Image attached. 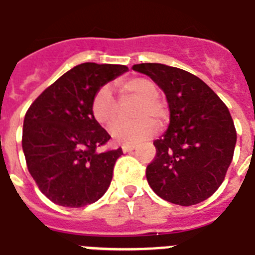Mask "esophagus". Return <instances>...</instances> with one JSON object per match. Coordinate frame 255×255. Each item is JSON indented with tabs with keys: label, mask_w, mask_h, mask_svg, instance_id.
<instances>
[{
	"label": "esophagus",
	"mask_w": 255,
	"mask_h": 255,
	"mask_svg": "<svg viewBox=\"0 0 255 255\" xmlns=\"http://www.w3.org/2000/svg\"><path fill=\"white\" fill-rule=\"evenodd\" d=\"M122 149H123V152H131V150L134 149V145L133 144H123Z\"/></svg>",
	"instance_id": "1"
}]
</instances>
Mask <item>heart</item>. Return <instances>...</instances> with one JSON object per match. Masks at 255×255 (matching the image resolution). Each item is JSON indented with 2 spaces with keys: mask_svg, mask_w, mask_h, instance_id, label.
I'll return each mask as SVG.
<instances>
[{
  "mask_svg": "<svg viewBox=\"0 0 255 255\" xmlns=\"http://www.w3.org/2000/svg\"><path fill=\"white\" fill-rule=\"evenodd\" d=\"M119 90L123 95L140 98L134 110V117L138 118V121L113 124L119 118L121 107L107 86L98 89L92 99L90 110L94 121L105 127L113 124L110 133L115 141L122 144H134L153 136L157 131V124L152 119L161 123L166 118V107L157 95V85L149 78L136 76L119 84Z\"/></svg>",
  "mask_w": 255,
  "mask_h": 255,
  "instance_id": "heart-1",
  "label": "heart"
}]
</instances>
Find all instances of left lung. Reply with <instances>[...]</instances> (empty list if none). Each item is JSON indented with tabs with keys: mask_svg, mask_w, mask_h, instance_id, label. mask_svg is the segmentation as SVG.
Instances as JSON below:
<instances>
[{
	"mask_svg": "<svg viewBox=\"0 0 255 255\" xmlns=\"http://www.w3.org/2000/svg\"><path fill=\"white\" fill-rule=\"evenodd\" d=\"M133 70L152 78L166 94L170 124L153 142L156 157L146 166L149 186L179 206L210 198L224 181L237 132L228 107L199 77L179 68L144 63Z\"/></svg>",
	"mask_w": 255,
	"mask_h": 255,
	"instance_id": "left-lung-1",
	"label": "left lung"
}]
</instances>
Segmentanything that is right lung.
<instances>
[{"label": "right lung", "instance_id": "right-lung-1", "mask_svg": "<svg viewBox=\"0 0 255 255\" xmlns=\"http://www.w3.org/2000/svg\"><path fill=\"white\" fill-rule=\"evenodd\" d=\"M126 65L80 64L31 103L22 148L39 190L69 208L97 202L109 188L122 148L99 152L111 136L94 121L92 99L101 86L127 72Z\"/></svg>", "mask_w": 255, "mask_h": 255}]
</instances>
